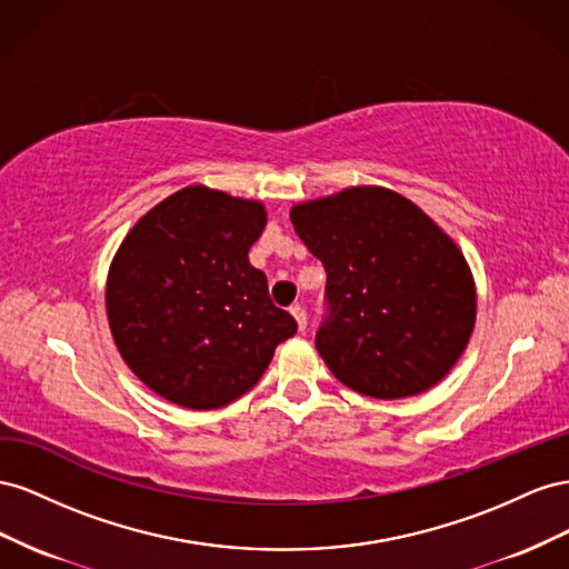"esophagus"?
<instances>
[{
  "instance_id": "1",
  "label": "esophagus",
  "mask_w": 569,
  "mask_h": 569,
  "mask_svg": "<svg viewBox=\"0 0 569 569\" xmlns=\"http://www.w3.org/2000/svg\"><path fill=\"white\" fill-rule=\"evenodd\" d=\"M290 315L296 317L300 331H305V327H307V312H305V307H302V305H293V307H290Z\"/></svg>"
}]
</instances>
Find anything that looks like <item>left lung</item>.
<instances>
[{
	"label": "left lung",
	"instance_id": "1",
	"mask_svg": "<svg viewBox=\"0 0 569 569\" xmlns=\"http://www.w3.org/2000/svg\"><path fill=\"white\" fill-rule=\"evenodd\" d=\"M327 269L317 350L352 391H429L467 348L477 293L462 252L402 194L348 188L290 212Z\"/></svg>",
	"mask_w": 569,
	"mask_h": 569
}]
</instances>
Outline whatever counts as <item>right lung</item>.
<instances>
[{
  "mask_svg": "<svg viewBox=\"0 0 569 569\" xmlns=\"http://www.w3.org/2000/svg\"><path fill=\"white\" fill-rule=\"evenodd\" d=\"M264 207L190 186L126 236L107 281L117 348L154 393L190 410L238 400L264 375L298 321L269 298L248 252Z\"/></svg>",
  "mask_w": 569,
  "mask_h": 569,
  "instance_id": "obj_1",
  "label": "right lung"
}]
</instances>
